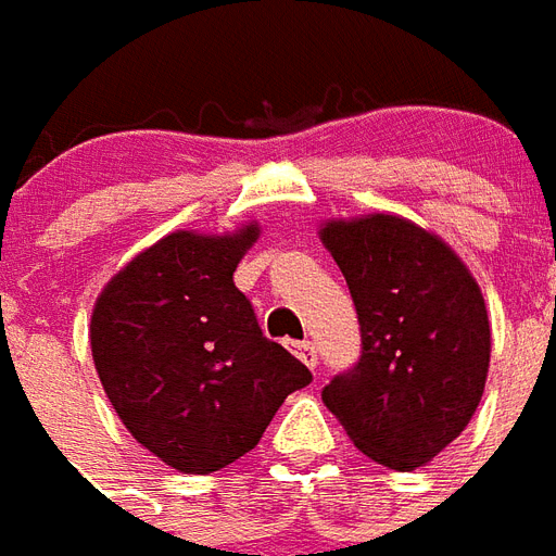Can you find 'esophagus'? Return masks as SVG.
<instances>
[{"label": "esophagus", "mask_w": 556, "mask_h": 556, "mask_svg": "<svg viewBox=\"0 0 556 556\" xmlns=\"http://www.w3.org/2000/svg\"><path fill=\"white\" fill-rule=\"evenodd\" d=\"M294 353L309 365L312 371L318 368V351H315V344H312V341H298V344H294Z\"/></svg>", "instance_id": "esophagus-1"}]
</instances>
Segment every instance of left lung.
Wrapping results in <instances>:
<instances>
[{"instance_id":"8db88e82","label":"left lung","mask_w":556,"mask_h":556,"mask_svg":"<svg viewBox=\"0 0 556 556\" xmlns=\"http://www.w3.org/2000/svg\"><path fill=\"white\" fill-rule=\"evenodd\" d=\"M320 241L348 279L362 332L359 362L332 377L324 404L374 463L425 466L483 397V294L445 241L404 217L332 220Z\"/></svg>"}]
</instances>
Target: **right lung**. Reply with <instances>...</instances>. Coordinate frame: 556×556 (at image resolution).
Returning <instances> with one entry per match:
<instances>
[{
	"label": "right lung",
	"mask_w": 556,
	"mask_h": 556,
	"mask_svg": "<svg viewBox=\"0 0 556 556\" xmlns=\"http://www.w3.org/2000/svg\"><path fill=\"white\" fill-rule=\"evenodd\" d=\"M258 236L174 232L131 258L93 306L90 351L114 413L185 475L253 451L312 374L262 332L232 274Z\"/></svg>",
	"instance_id": "add662e5"
}]
</instances>
